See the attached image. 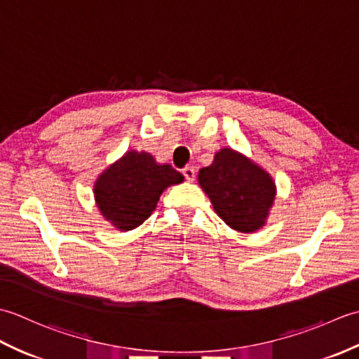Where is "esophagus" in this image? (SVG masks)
I'll return each instance as SVG.
<instances>
[{"mask_svg": "<svg viewBox=\"0 0 359 359\" xmlns=\"http://www.w3.org/2000/svg\"><path fill=\"white\" fill-rule=\"evenodd\" d=\"M182 174H184V177L188 182H193L194 180V168L193 166H185L184 170H182Z\"/></svg>", "mask_w": 359, "mask_h": 359, "instance_id": "34e87169", "label": "esophagus"}]
</instances>
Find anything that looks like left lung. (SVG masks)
<instances>
[{
  "label": "left lung",
  "instance_id": "obj_1",
  "mask_svg": "<svg viewBox=\"0 0 359 359\" xmlns=\"http://www.w3.org/2000/svg\"><path fill=\"white\" fill-rule=\"evenodd\" d=\"M199 184L217 216L241 233H253L265 224L276 194L269 172L230 148L220 149L212 163L202 168Z\"/></svg>",
  "mask_w": 359,
  "mask_h": 359
}]
</instances>
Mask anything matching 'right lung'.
Listing matches in <instances>:
<instances>
[{
    "instance_id": "obj_1",
    "label": "right lung",
    "mask_w": 359,
    "mask_h": 359,
    "mask_svg": "<svg viewBox=\"0 0 359 359\" xmlns=\"http://www.w3.org/2000/svg\"><path fill=\"white\" fill-rule=\"evenodd\" d=\"M184 182L171 165H157L148 152L129 151L95 182L94 194L106 220L118 230H134L156 210L160 194Z\"/></svg>"
}]
</instances>
